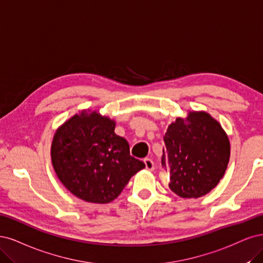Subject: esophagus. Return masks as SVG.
Masks as SVG:
<instances>
[{
  "label": "esophagus",
  "instance_id": "34e87169",
  "mask_svg": "<svg viewBox=\"0 0 263 263\" xmlns=\"http://www.w3.org/2000/svg\"><path fill=\"white\" fill-rule=\"evenodd\" d=\"M144 164H145V167H146L147 171H154L155 164H154V162L151 158H145V159H144Z\"/></svg>",
  "mask_w": 263,
  "mask_h": 263
}]
</instances>
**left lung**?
Segmentation results:
<instances>
[{"label":"left lung","mask_w":263,"mask_h":263,"mask_svg":"<svg viewBox=\"0 0 263 263\" xmlns=\"http://www.w3.org/2000/svg\"><path fill=\"white\" fill-rule=\"evenodd\" d=\"M162 165L169 188L181 198H200L214 189L230 162L231 145L223 128L204 111L177 118L164 137Z\"/></svg>","instance_id":"obj_1"}]
</instances>
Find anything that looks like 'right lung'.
Segmentation results:
<instances>
[{"mask_svg": "<svg viewBox=\"0 0 263 263\" xmlns=\"http://www.w3.org/2000/svg\"><path fill=\"white\" fill-rule=\"evenodd\" d=\"M116 122L84 110L59 128L51 145L54 172L64 187L86 202L114 201L130 178L145 167L130 155L125 139L115 133Z\"/></svg>", "mask_w": 263, "mask_h": 263, "instance_id": "add662e5", "label": "right lung"}]
</instances>
